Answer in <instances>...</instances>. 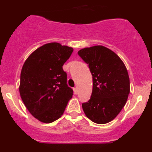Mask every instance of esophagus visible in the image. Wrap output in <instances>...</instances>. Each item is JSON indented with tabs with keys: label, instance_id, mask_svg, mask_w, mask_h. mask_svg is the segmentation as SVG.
I'll list each match as a JSON object with an SVG mask.
<instances>
[{
	"label": "esophagus",
	"instance_id": "obj_1",
	"mask_svg": "<svg viewBox=\"0 0 152 152\" xmlns=\"http://www.w3.org/2000/svg\"><path fill=\"white\" fill-rule=\"evenodd\" d=\"M74 94H78V89L76 87H75V88H74Z\"/></svg>",
	"mask_w": 152,
	"mask_h": 152
}]
</instances>
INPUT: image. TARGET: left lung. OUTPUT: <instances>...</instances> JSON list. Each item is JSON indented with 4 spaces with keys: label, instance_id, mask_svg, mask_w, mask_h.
<instances>
[{
    "label": "left lung",
    "instance_id": "left-lung-1",
    "mask_svg": "<svg viewBox=\"0 0 152 152\" xmlns=\"http://www.w3.org/2000/svg\"><path fill=\"white\" fill-rule=\"evenodd\" d=\"M78 54L88 64L93 78L91 98L82 104L83 111L94 123H108L119 114L129 94L126 66L114 52L102 46L83 48Z\"/></svg>",
    "mask_w": 152,
    "mask_h": 152
}]
</instances>
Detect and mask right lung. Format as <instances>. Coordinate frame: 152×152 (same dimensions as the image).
I'll list each match as a JSON object with an SVG mask.
<instances>
[{
    "label": "right lung",
    "mask_w": 152,
    "mask_h": 152,
    "mask_svg": "<svg viewBox=\"0 0 152 152\" xmlns=\"http://www.w3.org/2000/svg\"><path fill=\"white\" fill-rule=\"evenodd\" d=\"M73 50L58 43H47L33 52L23 66L20 97L40 121L51 123L60 118L72 97L74 91L68 86L63 66Z\"/></svg>",
    "instance_id": "obj_1"
}]
</instances>
